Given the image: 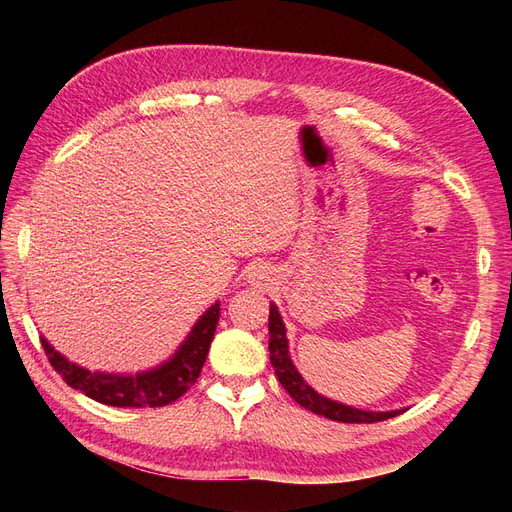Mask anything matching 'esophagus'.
I'll list each match as a JSON object with an SVG mask.
<instances>
[{"label": "esophagus", "instance_id": "1", "mask_svg": "<svg viewBox=\"0 0 512 512\" xmlns=\"http://www.w3.org/2000/svg\"><path fill=\"white\" fill-rule=\"evenodd\" d=\"M250 280L254 282V284H258V286H262V284H267L269 282V271L265 269V267H254L252 271H250Z\"/></svg>", "mask_w": 512, "mask_h": 512}]
</instances>
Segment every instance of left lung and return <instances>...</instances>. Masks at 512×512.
<instances>
[{
  "label": "left lung",
  "mask_w": 512,
  "mask_h": 512,
  "mask_svg": "<svg viewBox=\"0 0 512 512\" xmlns=\"http://www.w3.org/2000/svg\"><path fill=\"white\" fill-rule=\"evenodd\" d=\"M269 352H271V365L275 369L277 380H280V384L288 391V395L309 412L331 418V421H339V423H380V421H386V418H393L404 412V410H393V412L359 410L316 393L312 386L303 380L297 367H294L290 361L286 327L275 305L269 307Z\"/></svg>",
  "instance_id": "left-lung-1"
}]
</instances>
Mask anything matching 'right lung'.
<instances>
[{"mask_svg":"<svg viewBox=\"0 0 512 512\" xmlns=\"http://www.w3.org/2000/svg\"><path fill=\"white\" fill-rule=\"evenodd\" d=\"M220 320V303H213L198 318L190 335L166 363L141 374H102L89 371L61 356L44 337L42 348L49 363L72 389L115 408H160L177 401L198 380L211 339Z\"/></svg>","mask_w":512,"mask_h":512,"instance_id":"1","label":"right lung"}]
</instances>
